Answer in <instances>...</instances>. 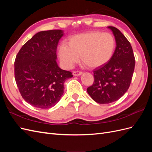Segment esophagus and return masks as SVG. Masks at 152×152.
Here are the masks:
<instances>
[{"mask_svg": "<svg viewBox=\"0 0 152 152\" xmlns=\"http://www.w3.org/2000/svg\"><path fill=\"white\" fill-rule=\"evenodd\" d=\"M82 74V72H79V71H75L73 72V75L74 76H80Z\"/></svg>", "mask_w": 152, "mask_h": 152, "instance_id": "esophagus-1", "label": "esophagus"}]
</instances>
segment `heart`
I'll return each instance as SVG.
<instances>
[{
  "label": "heart",
  "mask_w": 152,
  "mask_h": 152,
  "mask_svg": "<svg viewBox=\"0 0 152 152\" xmlns=\"http://www.w3.org/2000/svg\"><path fill=\"white\" fill-rule=\"evenodd\" d=\"M115 48V40L108 33L91 31L76 35L69 39L68 45L59 48L58 55L62 65L71 68L79 60L91 68L102 66L111 58Z\"/></svg>",
  "instance_id": "heart-1"
}]
</instances>
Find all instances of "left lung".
Listing matches in <instances>:
<instances>
[{"instance_id":"8db88e82","label":"left lung","mask_w":152,"mask_h":152,"mask_svg":"<svg viewBox=\"0 0 152 152\" xmlns=\"http://www.w3.org/2000/svg\"><path fill=\"white\" fill-rule=\"evenodd\" d=\"M108 28L114 35L115 50L107 63L94 70V83L87 89L91 98L99 104L115 102L126 93L135 66L130 42L115 27Z\"/></svg>"}]
</instances>
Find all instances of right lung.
<instances>
[{
  "mask_svg": "<svg viewBox=\"0 0 152 152\" xmlns=\"http://www.w3.org/2000/svg\"><path fill=\"white\" fill-rule=\"evenodd\" d=\"M61 30L41 31L23 45L15 61V77L20 94L33 107L46 109L60 100L64 83L73 77L56 62Z\"/></svg>",
  "mask_w": 152,
  "mask_h": 152,
  "instance_id": "1",
  "label": "right lung"
}]
</instances>
